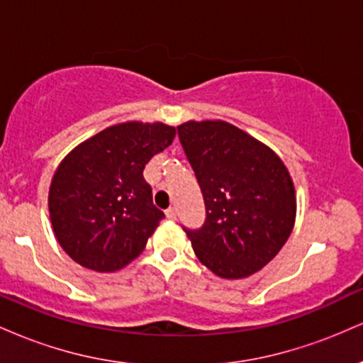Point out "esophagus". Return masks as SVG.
Masks as SVG:
<instances>
[{"label":"esophagus","mask_w":363,"mask_h":363,"mask_svg":"<svg viewBox=\"0 0 363 363\" xmlns=\"http://www.w3.org/2000/svg\"><path fill=\"white\" fill-rule=\"evenodd\" d=\"M165 215H167L169 220H176L177 218V210H176V208H169V210L165 211Z\"/></svg>","instance_id":"34e87169"}]
</instances>
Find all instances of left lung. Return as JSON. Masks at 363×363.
Masks as SVG:
<instances>
[{"label": "left lung", "instance_id": "left-lung-1", "mask_svg": "<svg viewBox=\"0 0 363 363\" xmlns=\"http://www.w3.org/2000/svg\"><path fill=\"white\" fill-rule=\"evenodd\" d=\"M177 129L206 206L205 225L184 228L196 257L220 278L251 277L294 230L297 196L289 169L268 145L227 121H186Z\"/></svg>", "mask_w": 363, "mask_h": 363}]
</instances>
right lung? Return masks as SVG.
<instances>
[{
    "instance_id": "obj_1",
    "label": "right lung",
    "mask_w": 363,
    "mask_h": 363,
    "mask_svg": "<svg viewBox=\"0 0 363 363\" xmlns=\"http://www.w3.org/2000/svg\"><path fill=\"white\" fill-rule=\"evenodd\" d=\"M174 138L176 128L169 124L126 121L62 158L49 187V216L57 242L74 262L112 273L143 252L164 218L143 169Z\"/></svg>"
}]
</instances>
